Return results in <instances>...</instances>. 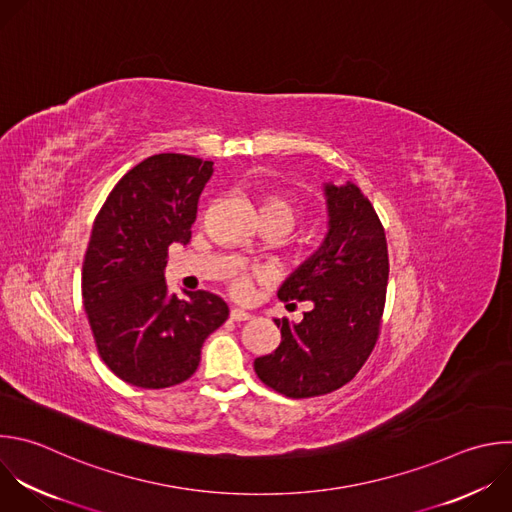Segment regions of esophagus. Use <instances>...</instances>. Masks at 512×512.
<instances>
[{
	"instance_id": "obj_1",
	"label": "esophagus",
	"mask_w": 512,
	"mask_h": 512,
	"mask_svg": "<svg viewBox=\"0 0 512 512\" xmlns=\"http://www.w3.org/2000/svg\"><path fill=\"white\" fill-rule=\"evenodd\" d=\"M231 319H233V321H249V319H251V313L245 311V309L235 307V309H231Z\"/></svg>"
}]
</instances>
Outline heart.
Here are the masks:
<instances>
[{"label":"heart","instance_id":"obj_1","mask_svg":"<svg viewBox=\"0 0 512 512\" xmlns=\"http://www.w3.org/2000/svg\"><path fill=\"white\" fill-rule=\"evenodd\" d=\"M261 211L263 215H277V217H283L287 219L289 223L293 221L295 217V207L283 199V197H277V195H271V197H265L263 199V205H261ZM259 277V273H249V271H237L233 277H231V291L237 295V297H249L251 295V289H253V279Z\"/></svg>","mask_w":512,"mask_h":512}]
</instances>
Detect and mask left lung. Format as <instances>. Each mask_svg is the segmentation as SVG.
Instances as JSON below:
<instances>
[{
  "mask_svg": "<svg viewBox=\"0 0 512 512\" xmlns=\"http://www.w3.org/2000/svg\"><path fill=\"white\" fill-rule=\"evenodd\" d=\"M329 233L279 289L289 305L311 301L299 323L275 319L281 342L255 360L259 380L287 398L346 386L376 348L388 287V243L372 203L352 183L325 185Z\"/></svg>",
  "mask_w": 512,
  "mask_h": 512,
  "instance_id": "8db88e82",
  "label": "left lung"
}]
</instances>
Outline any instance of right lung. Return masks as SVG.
Segmentation results:
<instances>
[{
  "label": "right lung",
  "instance_id": "right-lung-1",
  "mask_svg": "<svg viewBox=\"0 0 512 512\" xmlns=\"http://www.w3.org/2000/svg\"><path fill=\"white\" fill-rule=\"evenodd\" d=\"M213 162L164 152L138 162L96 215L82 299L102 362L126 384L160 390L189 380L205 339L229 317L209 291L168 295V247L187 245Z\"/></svg>",
  "mask_w": 512,
  "mask_h": 512
}]
</instances>
